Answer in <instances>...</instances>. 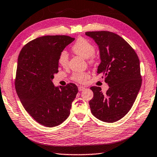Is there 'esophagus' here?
Returning <instances> with one entry per match:
<instances>
[{
  "instance_id": "obj_1",
  "label": "esophagus",
  "mask_w": 157,
  "mask_h": 157,
  "mask_svg": "<svg viewBox=\"0 0 157 157\" xmlns=\"http://www.w3.org/2000/svg\"><path fill=\"white\" fill-rule=\"evenodd\" d=\"M85 89V88L84 86H79L78 87V90L79 91H84V90Z\"/></svg>"
}]
</instances>
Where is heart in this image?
Listing matches in <instances>:
<instances>
[{"mask_svg":"<svg viewBox=\"0 0 157 157\" xmlns=\"http://www.w3.org/2000/svg\"><path fill=\"white\" fill-rule=\"evenodd\" d=\"M73 51L77 55H80L86 59H89L90 63L95 62L94 52L95 50V46L87 39L80 37L77 39L75 44L72 46ZM68 54L66 50L60 52L58 58V63L63 68H66L68 64ZM89 78V74L87 72H75L72 75V79L74 81L79 83H85Z\"/></svg>","mask_w":157,"mask_h":157,"instance_id":"b5f03b06","label":"heart"}]
</instances>
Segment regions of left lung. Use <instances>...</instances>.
Listing matches in <instances>:
<instances>
[{"label": "left lung", "mask_w": 157, "mask_h": 157, "mask_svg": "<svg viewBox=\"0 0 157 157\" xmlns=\"http://www.w3.org/2000/svg\"><path fill=\"white\" fill-rule=\"evenodd\" d=\"M86 36L99 48L101 62L98 74L109 88L103 94L99 86H91L89 101L93 115L106 123L120 120L131 109L141 86L140 61L131 46L118 34L109 31L86 32Z\"/></svg>", "instance_id": "8db88e82"}]
</instances>
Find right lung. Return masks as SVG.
<instances>
[{"instance_id": "obj_1", "label": "right lung", "mask_w": 157, "mask_h": 157, "mask_svg": "<svg viewBox=\"0 0 157 157\" xmlns=\"http://www.w3.org/2000/svg\"><path fill=\"white\" fill-rule=\"evenodd\" d=\"M74 40L66 35L41 36L25 45L18 55L16 91L26 111L44 126L62 123L78 92L75 84L55 86L52 82L60 52Z\"/></svg>"}]
</instances>
